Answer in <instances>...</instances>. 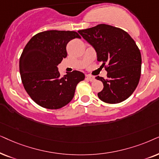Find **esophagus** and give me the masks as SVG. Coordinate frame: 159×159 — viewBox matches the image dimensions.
<instances>
[{
    "instance_id": "34e87169",
    "label": "esophagus",
    "mask_w": 159,
    "mask_h": 159,
    "mask_svg": "<svg viewBox=\"0 0 159 159\" xmlns=\"http://www.w3.org/2000/svg\"><path fill=\"white\" fill-rule=\"evenodd\" d=\"M86 79L89 80V81H91V82L94 81L95 80L94 77V76H92V75H86Z\"/></svg>"
}]
</instances>
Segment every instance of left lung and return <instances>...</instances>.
<instances>
[{
	"instance_id": "obj_1",
	"label": "left lung",
	"mask_w": 159,
	"mask_h": 159,
	"mask_svg": "<svg viewBox=\"0 0 159 159\" xmlns=\"http://www.w3.org/2000/svg\"><path fill=\"white\" fill-rule=\"evenodd\" d=\"M97 52L102 62L107 78L97 76L104 88L97 95L109 104L121 102L129 98L138 85L141 75L140 51L132 38L124 30L100 24L78 31Z\"/></svg>"
}]
</instances>
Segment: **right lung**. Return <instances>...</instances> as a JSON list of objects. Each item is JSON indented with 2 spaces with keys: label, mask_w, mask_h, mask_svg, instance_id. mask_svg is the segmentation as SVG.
<instances>
[{
  "label": "right lung",
  "mask_w": 159,
  "mask_h": 159,
  "mask_svg": "<svg viewBox=\"0 0 159 159\" xmlns=\"http://www.w3.org/2000/svg\"><path fill=\"white\" fill-rule=\"evenodd\" d=\"M80 35L75 31L47 30L35 35L20 59L25 89L31 99L47 109H60L73 99L77 84L85 75L74 70L61 77L57 65L67 57V43Z\"/></svg>",
  "instance_id": "obj_1"
}]
</instances>
